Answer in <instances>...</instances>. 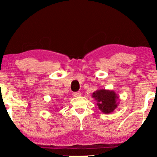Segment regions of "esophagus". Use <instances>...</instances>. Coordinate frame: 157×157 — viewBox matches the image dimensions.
<instances>
[{
	"instance_id": "esophagus-1",
	"label": "esophagus",
	"mask_w": 157,
	"mask_h": 157,
	"mask_svg": "<svg viewBox=\"0 0 157 157\" xmlns=\"http://www.w3.org/2000/svg\"><path fill=\"white\" fill-rule=\"evenodd\" d=\"M73 97H79V96H80V95H81V92L80 91H78V92L73 93Z\"/></svg>"
}]
</instances>
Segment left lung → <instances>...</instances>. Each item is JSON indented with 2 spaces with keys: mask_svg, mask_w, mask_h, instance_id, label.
Wrapping results in <instances>:
<instances>
[{
  "mask_svg": "<svg viewBox=\"0 0 157 157\" xmlns=\"http://www.w3.org/2000/svg\"><path fill=\"white\" fill-rule=\"evenodd\" d=\"M92 98L96 100L98 109L103 113L109 114L116 109L119 105V96L115 91L100 89L92 94Z\"/></svg>",
  "mask_w": 157,
  "mask_h": 157,
  "instance_id": "obj_1",
  "label": "left lung"
}]
</instances>
